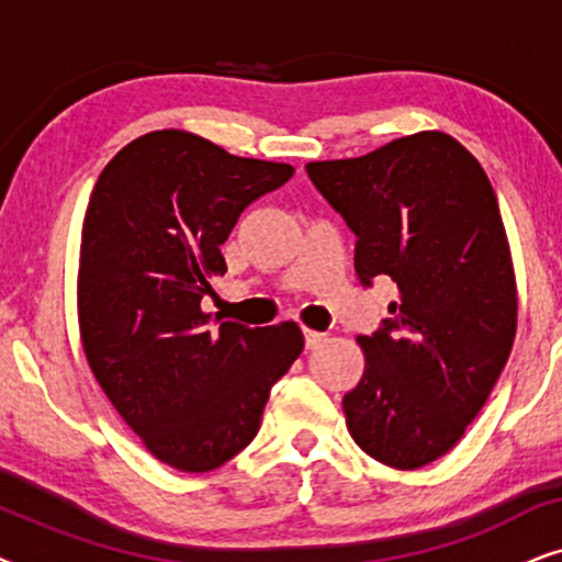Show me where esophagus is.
I'll return each mask as SVG.
<instances>
[{"label":"esophagus","instance_id":"obj_1","mask_svg":"<svg viewBox=\"0 0 562 562\" xmlns=\"http://www.w3.org/2000/svg\"><path fill=\"white\" fill-rule=\"evenodd\" d=\"M327 340V335L325 333H317V329H306L304 327V342H306V350H314V348H319L322 342Z\"/></svg>","mask_w":562,"mask_h":562}]
</instances>
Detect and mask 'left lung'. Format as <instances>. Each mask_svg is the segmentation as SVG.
<instances>
[{
    "label": "left lung",
    "mask_w": 562,
    "mask_h": 562,
    "mask_svg": "<svg viewBox=\"0 0 562 562\" xmlns=\"http://www.w3.org/2000/svg\"><path fill=\"white\" fill-rule=\"evenodd\" d=\"M306 173L356 233V273L396 283L391 319L360 335L366 368L342 396L358 448L414 471L458 445L517 335V279L486 171L456 137L425 130Z\"/></svg>",
    "instance_id": "8db88e82"
}]
</instances>
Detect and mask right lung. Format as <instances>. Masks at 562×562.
Wrapping results in <instances>:
<instances>
[{
    "mask_svg": "<svg viewBox=\"0 0 562 562\" xmlns=\"http://www.w3.org/2000/svg\"><path fill=\"white\" fill-rule=\"evenodd\" d=\"M291 173L156 130L127 143L91 191L76 283L83 352L120 417L176 471L206 473L248 448L271 386L304 350L296 322L217 327L202 312L237 217Z\"/></svg>",
    "mask_w": 562,
    "mask_h": 562,
    "instance_id": "obj_1",
    "label": "right lung"
}]
</instances>
